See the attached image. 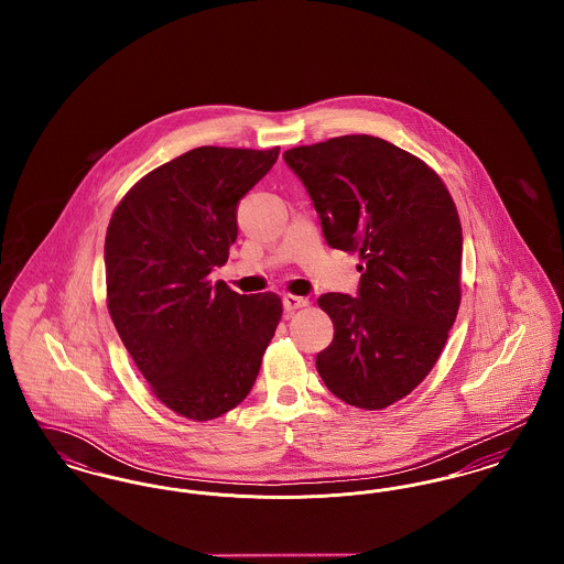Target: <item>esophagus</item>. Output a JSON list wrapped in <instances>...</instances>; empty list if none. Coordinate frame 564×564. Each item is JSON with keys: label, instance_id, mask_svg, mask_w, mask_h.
<instances>
[{"label": "esophagus", "instance_id": "34e87169", "mask_svg": "<svg viewBox=\"0 0 564 564\" xmlns=\"http://www.w3.org/2000/svg\"><path fill=\"white\" fill-rule=\"evenodd\" d=\"M283 306H285V313L292 315L297 308H304L308 306V300L302 297V295L285 294L283 295Z\"/></svg>", "mask_w": 564, "mask_h": 564}]
</instances>
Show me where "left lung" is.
<instances>
[{"instance_id":"obj_1","label":"left lung","mask_w":564,"mask_h":564,"mask_svg":"<svg viewBox=\"0 0 564 564\" xmlns=\"http://www.w3.org/2000/svg\"><path fill=\"white\" fill-rule=\"evenodd\" d=\"M308 189L325 241L357 253L359 294H323L334 340L317 372L343 402L382 410L435 366L460 304L463 232L427 162L372 134H343L283 154Z\"/></svg>"}]
</instances>
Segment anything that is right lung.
<instances>
[{"label": "right lung", "mask_w": 564, "mask_h": 564, "mask_svg": "<svg viewBox=\"0 0 564 564\" xmlns=\"http://www.w3.org/2000/svg\"><path fill=\"white\" fill-rule=\"evenodd\" d=\"M276 156L194 148L141 177L109 219V317L150 391L189 421L249 395L283 313L272 292L237 294L209 279L237 241L239 200Z\"/></svg>", "instance_id": "1"}]
</instances>
